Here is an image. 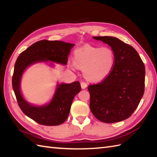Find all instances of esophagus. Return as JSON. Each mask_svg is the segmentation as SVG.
Masks as SVG:
<instances>
[{"mask_svg": "<svg viewBox=\"0 0 157 157\" xmlns=\"http://www.w3.org/2000/svg\"><path fill=\"white\" fill-rule=\"evenodd\" d=\"M81 86L82 89H85L86 87H87V84L85 82H81Z\"/></svg>", "mask_w": 157, "mask_h": 157, "instance_id": "34e87169", "label": "esophagus"}]
</instances>
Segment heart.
I'll return each mask as SVG.
<instances>
[{"instance_id": "obj_1", "label": "heart", "mask_w": 157, "mask_h": 157, "mask_svg": "<svg viewBox=\"0 0 157 157\" xmlns=\"http://www.w3.org/2000/svg\"><path fill=\"white\" fill-rule=\"evenodd\" d=\"M74 63L71 67H78L84 69L85 78L91 82H100L105 79L114 67L115 52L109 47H96L85 45L74 52Z\"/></svg>"}]
</instances>
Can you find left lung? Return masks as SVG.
Instances as JSON below:
<instances>
[{"instance_id":"left-lung-1","label":"left lung","mask_w":157,"mask_h":157,"mask_svg":"<svg viewBox=\"0 0 157 157\" xmlns=\"http://www.w3.org/2000/svg\"><path fill=\"white\" fill-rule=\"evenodd\" d=\"M111 46L115 63L111 73L101 82L88 86L90 109L99 121L111 123L129 118L144 95L145 67L137 51L112 36H95Z\"/></svg>"}]
</instances>
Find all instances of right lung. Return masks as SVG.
Listing matches in <instances>:
<instances>
[{
    "label": "right lung",
    "mask_w": 157,
    "mask_h": 157,
    "mask_svg": "<svg viewBox=\"0 0 157 157\" xmlns=\"http://www.w3.org/2000/svg\"><path fill=\"white\" fill-rule=\"evenodd\" d=\"M73 44L43 40L36 42L23 51L17 59L12 78V86L18 105L23 113L39 124L53 126L67 119L75 96L81 90L78 81L58 85L54 97L46 106H34L23 99L20 92V80L24 70L33 63L51 61L66 65Z\"/></svg>",
    "instance_id": "add662e5"
}]
</instances>
